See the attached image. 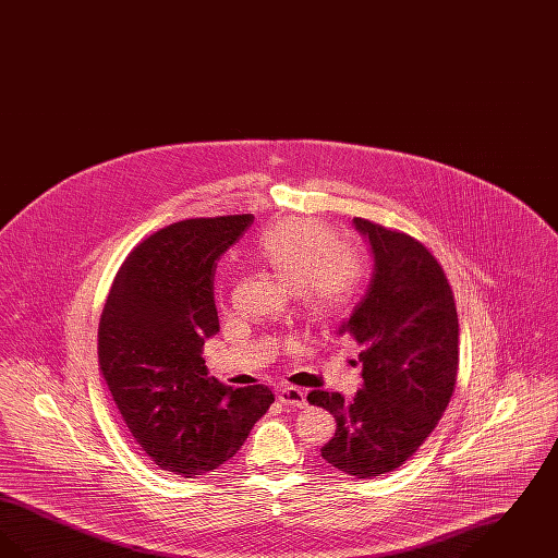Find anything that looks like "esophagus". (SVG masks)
Instances as JSON below:
<instances>
[{
    "label": "esophagus",
    "mask_w": 558,
    "mask_h": 558,
    "mask_svg": "<svg viewBox=\"0 0 558 558\" xmlns=\"http://www.w3.org/2000/svg\"><path fill=\"white\" fill-rule=\"evenodd\" d=\"M278 399L284 403V405H294V408H305L307 405V396L303 389L299 387H282L278 391Z\"/></svg>",
    "instance_id": "1"
}]
</instances>
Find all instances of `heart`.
<instances>
[{"label":"heart","mask_w":558,"mask_h":558,"mask_svg":"<svg viewBox=\"0 0 558 558\" xmlns=\"http://www.w3.org/2000/svg\"><path fill=\"white\" fill-rule=\"evenodd\" d=\"M255 253L318 319L335 316L364 274L360 253L310 217L271 226L255 242Z\"/></svg>","instance_id":"1"}]
</instances>
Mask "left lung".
Listing matches in <instances>:
<instances>
[{
	"mask_svg": "<svg viewBox=\"0 0 558 558\" xmlns=\"http://www.w3.org/2000/svg\"><path fill=\"white\" fill-rule=\"evenodd\" d=\"M372 253L368 291L341 324L362 347V389L351 399L312 391L335 437L322 458L357 478L401 466L450 403L458 372V316L448 278L418 240L355 217Z\"/></svg>",
	"mask_w": 558,
	"mask_h": 558,
	"instance_id": "left-lung-1",
	"label": "left lung"
}]
</instances>
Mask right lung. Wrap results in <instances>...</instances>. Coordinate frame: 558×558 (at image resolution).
Instances as JSON below:
<instances>
[{"label":"right lung","mask_w":558,"mask_h":558,"mask_svg":"<svg viewBox=\"0 0 558 558\" xmlns=\"http://www.w3.org/2000/svg\"><path fill=\"white\" fill-rule=\"evenodd\" d=\"M253 215L186 219L140 242L119 267L98 330V357L133 439L160 471L221 466L274 401L266 385L232 389L201 357L219 332L213 278Z\"/></svg>","instance_id":"add662e5"}]
</instances>
